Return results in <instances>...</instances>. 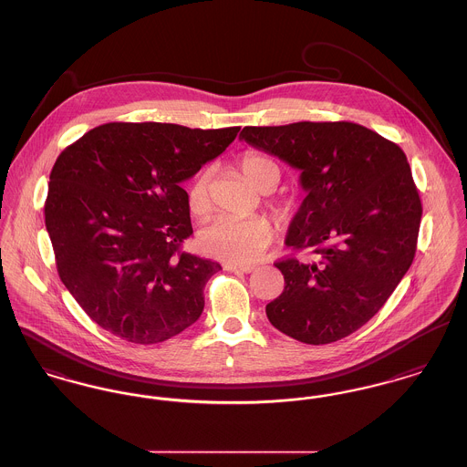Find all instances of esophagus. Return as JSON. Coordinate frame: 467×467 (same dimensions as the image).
I'll return each mask as SVG.
<instances>
[{
	"instance_id": "esophagus-1",
	"label": "esophagus",
	"mask_w": 467,
	"mask_h": 467,
	"mask_svg": "<svg viewBox=\"0 0 467 467\" xmlns=\"http://www.w3.org/2000/svg\"><path fill=\"white\" fill-rule=\"evenodd\" d=\"M224 269L230 273H251L254 265H244V264H224Z\"/></svg>"
}]
</instances>
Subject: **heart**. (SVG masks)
<instances>
[{
    "label": "heart",
    "mask_w": 467,
    "mask_h": 467,
    "mask_svg": "<svg viewBox=\"0 0 467 467\" xmlns=\"http://www.w3.org/2000/svg\"><path fill=\"white\" fill-rule=\"evenodd\" d=\"M241 170L249 182L260 191H271L280 181L278 164L262 154L249 152L241 161ZM211 179L213 170L203 168L187 187V205L194 216L211 211ZM273 213L283 218L285 205L273 203ZM273 241V226L262 216L230 218L221 216L200 230L198 244L203 253L230 264H248L260 256Z\"/></svg>",
    "instance_id": "b5f03b06"
}]
</instances>
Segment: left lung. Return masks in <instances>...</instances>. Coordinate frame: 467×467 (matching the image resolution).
Masks as SVG:
<instances>
[{"mask_svg": "<svg viewBox=\"0 0 467 467\" xmlns=\"http://www.w3.org/2000/svg\"><path fill=\"white\" fill-rule=\"evenodd\" d=\"M251 147L301 170L306 191L285 244L313 262H276L285 288L265 306L294 340L337 342L365 326L409 271L421 200L404 150L352 122L244 127Z\"/></svg>", "mask_w": 467, "mask_h": 467, "instance_id": "1", "label": "left lung"}]
</instances>
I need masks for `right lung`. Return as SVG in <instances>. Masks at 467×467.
Masks as SVG:
<instances>
[{
    "label": "right lung",
    "instance_id": "obj_1",
    "mask_svg": "<svg viewBox=\"0 0 467 467\" xmlns=\"http://www.w3.org/2000/svg\"><path fill=\"white\" fill-rule=\"evenodd\" d=\"M241 127L99 125L57 159L44 207L60 280L97 326L150 345L182 333L221 265L181 249L186 189Z\"/></svg>",
    "mask_w": 467,
    "mask_h": 467
}]
</instances>
